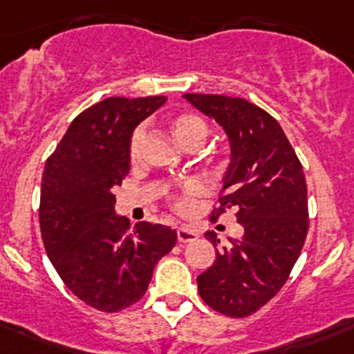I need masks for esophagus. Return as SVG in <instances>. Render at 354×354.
I'll return each mask as SVG.
<instances>
[{
	"instance_id": "1",
	"label": "esophagus",
	"mask_w": 354,
	"mask_h": 354,
	"mask_svg": "<svg viewBox=\"0 0 354 354\" xmlns=\"http://www.w3.org/2000/svg\"><path fill=\"white\" fill-rule=\"evenodd\" d=\"M177 239L180 243H187L198 239V233L192 230L191 227H180L177 230Z\"/></svg>"
}]
</instances>
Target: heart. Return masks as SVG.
Returning <instances> with one entry per match:
<instances>
[{
  "instance_id": "heart-1",
  "label": "heart",
  "mask_w": 354,
  "mask_h": 354,
  "mask_svg": "<svg viewBox=\"0 0 354 354\" xmlns=\"http://www.w3.org/2000/svg\"><path fill=\"white\" fill-rule=\"evenodd\" d=\"M169 127L172 131L174 138L177 140V143L180 147H184L185 150L196 151L206 143L207 134H209V126L204 121L199 114L196 112H187L182 111L174 114L172 118L169 119ZM145 136H147V131H145L143 126H138L136 129L133 131L129 138V158L136 160L140 156L141 147H143ZM201 194V185L196 180L187 182L180 187V191L174 192L170 196V206L172 209L178 214H189L194 207L196 198Z\"/></svg>"
}]
</instances>
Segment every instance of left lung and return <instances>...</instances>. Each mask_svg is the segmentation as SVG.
I'll use <instances>...</instances> for the list:
<instances>
[{
  "mask_svg": "<svg viewBox=\"0 0 354 354\" xmlns=\"http://www.w3.org/2000/svg\"><path fill=\"white\" fill-rule=\"evenodd\" d=\"M203 114L220 122L232 145V163L220 203L209 220L228 209L243 227L242 239L216 249L198 276L204 304L228 317H249L290 278L308 232L307 182L293 147L271 114L245 98L184 93ZM218 247L216 233H204Z\"/></svg>",
  "mask_w": 354,
  "mask_h": 354,
  "instance_id": "8db88e82",
  "label": "left lung"
}]
</instances>
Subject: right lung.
Here are the masks:
<instances>
[{"label":"right lung","instance_id":"add662e5","mask_svg":"<svg viewBox=\"0 0 354 354\" xmlns=\"http://www.w3.org/2000/svg\"><path fill=\"white\" fill-rule=\"evenodd\" d=\"M167 97H109L85 109L47 158L42 174V242L73 295L100 312H119L147 293L155 264L177 233L114 213V185L129 172L134 127Z\"/></svg>","mask_w":354,"mask_h":354}]
</instances>
